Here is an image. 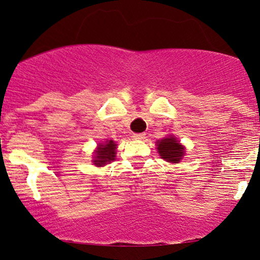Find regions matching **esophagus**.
Segmentation results:
<instances>
[{"label":"esophagus","instance_id":"34e87169","mask_svg":"<svg viewBox=\"0 0 260 260\" xmlns=\"http://www.w3.org/2000/svg\"><path fill=\"white\" fill-rule=\"evenodd\" d=\"M133 138L136 140H141V139H145V134L144 133H134L133 134Z\"/></svg>","mask_w":260,"mask_h":260}]
</instances>
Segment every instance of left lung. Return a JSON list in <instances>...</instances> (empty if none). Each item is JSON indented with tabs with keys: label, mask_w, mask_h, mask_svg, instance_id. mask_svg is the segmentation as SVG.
Wrapping results in <instances>:
<instances>
[{
	"label": "left lung",
	"mask_w": 260,
	"mask_h": 260,
	"mask_svg": "<svg viewBox=\"0 0 260 260\" xmlns=\"http://www.w3.org/2000/svg\"><path fill=\"white\" fill-rule=\"evenodd\" d=\"M157 146L160 157L169 162H178L184 154V147L174 137L160 140Z\"/></svg>",
	"instance_id": "left-lung-1"
}]
</instances>
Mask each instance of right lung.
<instances>
[{
	"instance_id": "add662e5",
	"label": "right lung",
	"mask_w": 260,
	"mask_h": 260,
	"mask_svg": "<svg viewBox=\"0 0 260 260\" xmlns=\"http://www.w3.org/2000/svg\"><path fill=\"white\" fill-rule=\"evenodd\" d=\"M115 148L116 144L113 140L107 141L105 144H100L98 151H96L94 164L96 166H103L107 162L114 160L115 159Z\"/></svg>"
}]
</instances>
